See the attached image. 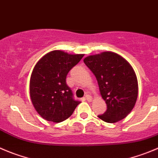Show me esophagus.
Masks as SVG:
<instances>
[{
    "label": "esophagus",
    "instance_id": "obj_1",
    "mask_svg": "<svg viewBox=\"0 0 158 158\" xmlns=\"http://www.w3.org/2000/svg\"><path fill=\"white\" fill-rule=\"evenodd\" d=\"M85 99L88 101H92V97L90 95H86L85 96Z\"/></svg>",
    "mask_w": 158,
    "mask_h": 158
}]
</instances>
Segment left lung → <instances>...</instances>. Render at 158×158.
Returning a JSON list of instances; mask_svg holds the SVG:
<instances>
[{
  "instance_id": "obj_1",
  "label": "left lung",
  "mask_w": 158,
  "mask_h": 158,
  "mask_svg": "<svg viewBox=\"0 0 158 158\" xmlns=\"http://www.w3.org/2000/svg\"><path fill=\"white\" fill-rule=\"evenodd\" d=\"M83 62L96 76L107 104V110L98 118L108 123L125 118L135 106L138 96V82L132 66L113 52L89 56Z\"/></svg>"
}]
</instances>
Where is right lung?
<instances>
[{"mask_svg": "<svg viewBox=\"0 0 158 158\" xmlns=\"http://www.w3.org/2000/svg\"><path fill=\"white\" fill-rule=\"evenodd\" d=\"M82 57L83 54L54 51L36 64L31 75L29 91L32 104L43 118L53 122H63L81 103L74 99L72 89L66 83V77Z\"/></svg>", "mask_w": 158, "mask_h": 158, "instance_id": "1", "label": "right lung"}]
</instances>
